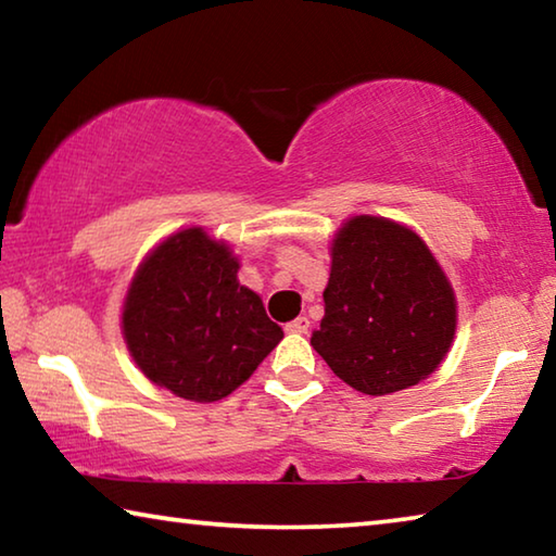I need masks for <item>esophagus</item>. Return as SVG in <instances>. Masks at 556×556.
Masks as SVG:
<instances>
[{
  "label": "esophagus",
  "mask_w": 556,
  "mask_h": 556,
  "mask_svg": "<svg viewBox=\"0 0 556 556\" xmlns=\"http://www.w3.org/2000/svg\"><path fill=\"white\" fill-rule=\"evenodd\" d=\"M308 331V318L299 316L294 321L287 324V333H306Z\"/></svg>",
  "instance_id": "1"
}]
</instances>
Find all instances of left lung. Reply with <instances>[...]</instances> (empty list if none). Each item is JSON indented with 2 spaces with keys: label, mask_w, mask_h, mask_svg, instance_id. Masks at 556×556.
Segmentation results:
<instances>
[{
  "label": "left lung",
  "mask_w": 556,
  "mask_h": 556,
  "mask_svg": "<svg viewBox=\"0 0 556 556\" xmlns=\"http://www.w3.org/2000/svg\"><path fill=\"white\" fill-rule=\"evenodd\" d=\"M324 304L314 351L372 397L429 378L454 343L456 296L444 269L417 232L388 218L355 215L336 232Z\"/></svg>",
  "instance_id": "left-lung-1"
}]
</instances>
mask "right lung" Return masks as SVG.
<instances>
[{
    "mask_svg": "<svg viewBox=\"0 0 556 556\" xmlns=\"http://www.w3.org/2000/svg\"><path fill=\"white\" fill-rule=\"evenodd\" d=\"M225 242L188 228L149 252L127 289L122 333L149 380L191 402H218L285 338L238 281Z\"/></svg>",
    "mask_w": 556,
    "mask_h": 556,
    "instance_id": "right-lung-1",
    "label": "right lung"
}]
</instances>
